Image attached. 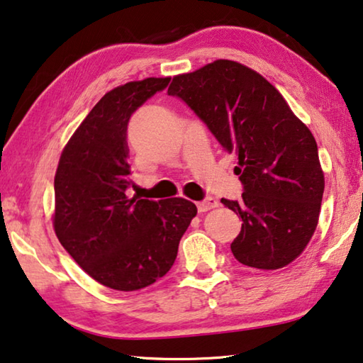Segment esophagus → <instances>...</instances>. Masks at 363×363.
Instances as JSON below:
<instances>
[{"label":"esophagus","mask_w":363,"mask_h":363,"mask_svg":"<svg viewBox=\"0 0 363 363\" xmlns=\"http://www.w3.org/2000/svg\"><path fill=\"white\" fill-rule=\"evenodd\" d=\"M219 206V201L216 199H213V196H208L203 201H199L196 203V208H199V213H206L213 210V208H218Z\"/></svg>","instance_id":"esophagus-1"}]
</instances>
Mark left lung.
<instances>
[{
  "mask_svg": "<svg viewBox=\"0 0 363 363\" xmlns=\"http://www.w3.org/2000/svg\"><path fill=\"white\" fill-rule=\"evenodd\" d=\"M168 94L238 155L242 199L220 200L243 220L230 245L235 259L264 270L296 259L314 235L325 189L309 128L266 78L233 60L174 77Z\"/></svg>",
  "mask_w": 363,
  "mask_h": 363,
  "instance_id": "8db88e82",
  "label": "left lung"
}]
</instances>
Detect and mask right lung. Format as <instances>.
Returning a JSON list of instances; mask_svg holds the SVG:
<instances>
[{
  "label": "right lung",
  "instance_id": "1",
  "mask_svg": "<svg viewBox=\"0 0 363 363\" xmlns=\"http://www.w3.org/2000/svg\"><path fill=\"white\" fill-rule=\"evenodd\" d=\"M169 79L145 78L108 91L67 143L54 177L52 224L60 245L112 290L136 291L162 279L196 214L186 199L126 196L128 123Z\"/></svg>",
  "mask_w": 363,
  "mask_h": 363
}]
</instances>
